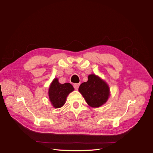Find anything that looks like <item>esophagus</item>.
I'll use <instances>...</instances> for the list:
<instances>
[{"mask_svg":"<svg viewBox=\"0 0 153 153\" xmlns=\"http://www.w3.org/2000/svg\"><path fill=\"white\" fill-rule=\"evenodd\" d=\"M79 85H80L79 84H75L73 85V87H74V88H75L76 90H78V87H79Z\"/></svg>","mask_w":153,"mask_h":153,"instance_id":"34e87169","label":"esophagus"}]
</instances>
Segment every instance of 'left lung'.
I'll return each instance as SVG.
<instances>
[{"mask_svg":"<svg viewBox=\"0 0 153 153\" xmlns=\"http://www.w3.org/2000/svg\"><path fill=\"white\" fill-rule=\"evenodd\" d=\"M78 91L92 108L100 107L107 101L110 96L108 84L94 74L88 76V80L80 85Z\"/></svg>","mask_w":153,"mask_h":153,"instance_id":"obj_1","label":"left lung"}]
</instances>
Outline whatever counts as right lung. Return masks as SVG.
<instances>
[{"instance_id": "right-lung-1", "label": "right lung", "mask_w": 153, "mask_h": 153, "mask_svg": "<svg viewBox=\"0 0 153 153\" xmlns=\"http://www.w3.org/2000/svg\"><path fill=\"white\" fill-rule=\"evenodd\" d=\"M73 91L74 88L71 84H60L58 78H55L51 83L48 90L49 99L53 107H62L65 104L68 94Z\"/></svg>"}]
</instances>
